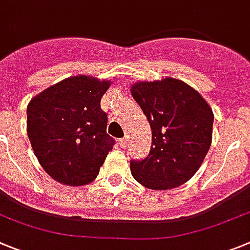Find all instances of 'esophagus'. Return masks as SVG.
I'll return each instance as SVG.
<instances>
[{
  "label": "esophagus",
  "mask_w": 250,
  "mask_h": 250,
  "mask_svg": "<svg viewBox=\"0 0 250 250\" xmlns=\"http://www.w3.org/2000/svg\"><path fill=\"white\" fill-rule=\"evenodd\" d=\"M119 145H120V147H123V148H125L127 146V139L126 137H125V139H120V140H119Z\"/></svg>",
  "instance_id": "1"
}]
</instances>
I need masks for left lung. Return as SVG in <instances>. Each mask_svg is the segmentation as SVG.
<instances>
[{"instance_id": "8db88e82", "label": "left lung", "mask_w": 250, "mask_h": 250, "mask_svg": "<svg viewBox=\"0 0 250 250\" xmlns=\"http://www.w3.org/2000/svg\"><path fill=\"white\" fill-rule=\"evenodd\" d=\"M130 91L152 131L148 156L130 164L132 177L157 191L186 183L198 171L212 144V107L196 89L171 77L136 82Z\"/></svg>"}]
</instances>
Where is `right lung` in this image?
Returning <instances> with one entry per match:
<instances>
[{"label":"right lung","instance_id":"obj_1","mask_svg":"<svg viewBox=\"0 0 250 250\" xmlns=\"http://www.w3.org/2000/svg\"><path fill=\"white\" fill-rule=\"evenodd\" d=\"M111 85L79 74L34 95L27 106V134L43 170L65 186H84L99 175L114 140L100 107Z\"/></svg>","mask_w":250,"mask_h":250}]
</instances>
